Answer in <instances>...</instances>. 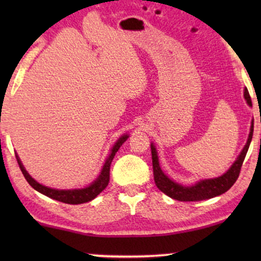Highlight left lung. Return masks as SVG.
I'll return each instance as SVG.
<instances>
[{
  "instance_id": "obj_1",
  "label": "left lung",
  "mask_w": 261,
  "mask_h": 261,
  "mask_svg": "<svg viewBox=\"0 0 261 261\" xmlns=\"http://www.w3.org/2000/svg\"><path fill=\"white\" fill-rule=\"evenodd\" d=\"M245 99L247 101L248 106L252 107L251 96L248 94L247 89H245L244 92ZM253 137V121L251 124V132H249L247 142H246L244 149H242L240 155L235 160L230 169L223 173L222 176L217 178H212V179H203L199 180L197 183L191 185V187H184V185L178 184L172 179H170L165 173L163 172L159 165L158 159V152H156L155 146L151 144V152H152V164H153V176H154V181L156 188L164 194L169 196V197L177 199V201L181 202H196V201H203V199H209L216 196H220L224 194V192L229 190L233 187L235 181H237L239 174H240V170L244 163L245 156L247 154V151L249 148V144L252 141Z\"/></svg>"
}]
</instances>
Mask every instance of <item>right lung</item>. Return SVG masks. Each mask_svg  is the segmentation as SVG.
Returning <instances> with one entry per match:
<instances>
[{
	"instance_id": "right-lung-1",
	"label": "right lung",
	"mask_w": 261,
	"mask_h": 261,
	"mask_svg": "<svg viewBox=\"0 0 261 261\" xmlns=\"http://www.w3.org/2000/svg\"><path fill=\"white\" fill-rule=\"evenodd\" d=\"M128 139V135H122L119 140L116 141V144L113 146L112 152L108 158H107L105 165H103V169L97 177V179L92 181V183L89 185V187L84 189H73V190H58V189H52L48 187H45L40 183H38L37 180L33 179L30 176V173L24 170V167L21 163L19 155L16 154V160L17 164H19L21 171H22V174L26 178V180L30 183V185L35 190L40 192V194L47 196L49 198L56 199V201L67 203V204H82V203L90 202L91 199H94L96 196L101 194V192L107 188V185L109 183V171H110V164H112L114 156H115V153L119 151L121 145L123 144Z\"/></svg>"
}]
</instances>
